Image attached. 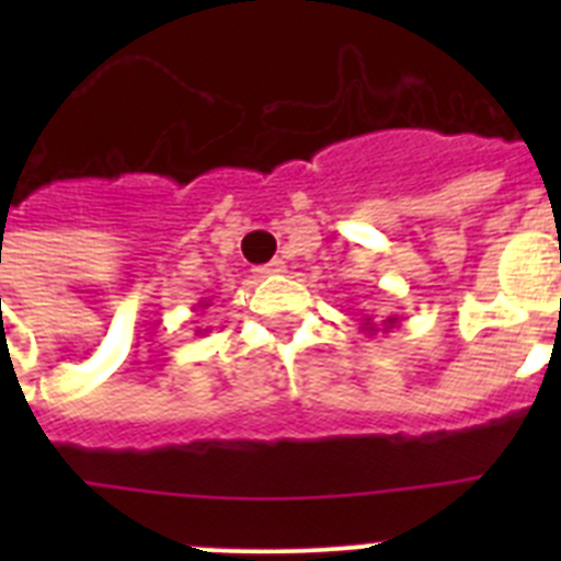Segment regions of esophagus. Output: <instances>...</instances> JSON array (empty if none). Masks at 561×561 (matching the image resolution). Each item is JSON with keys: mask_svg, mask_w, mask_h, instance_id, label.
I'll use <instances>...</instances> for the list:
<instances>
[{"mask_svg": "<svg viewBox=\"0 0 561 561\" xmlns=\"http://www.w3.org/2000/svg\"><path fill=\"white\" fill-rule=\"evenodd\" d=\"M286 270V264L284 261H280V257H275V261H270V264H264V266H257V275H277V272H284Z\"/></svg>", "mask_w": 561, "mask_h": 561, "instance_id": "1", "label": "esophagus"}]
</instances>
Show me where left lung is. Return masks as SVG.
<instances>
[{
  "mask_svg": "<svg viewBox=\"0 0 561 561\" xmlns=\"http://www.w3.org/2000/svg\"><path fill=\"white\" fill-rule=\"evenodd\" d=\"M401 323V320H399V317H388V320H381V325H385V331H388V329H393V325H399ZM359 329L362 331H368V334H376V331H379V329H376V323H370V317H365V320H362V325H359Z\"/></svg>",
  "mask_w": 561,
  "mask_h": 561,
  "instance_id": "left-lung-1",
  "label": "left lung"
}]
</instances>
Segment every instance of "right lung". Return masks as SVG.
Here are the masks:
<instances>
[{
    "label": "right lung",
    "instance_id": "add662e5",
    "mask_svg": "<svg viewBox=\"0 0 561 561\" xmlns=\"http://www.w3.org/2000/svg\"><path fill=\"white\" fill-rule=\"evenodd\" d=\"M196 306H199V309H207V306H210V304H207V297H202V300ZM199 334H202V331H199Z\"/></svg>",
    "mask_w": 561,
    "mask_h": 561
}]
</instances>
